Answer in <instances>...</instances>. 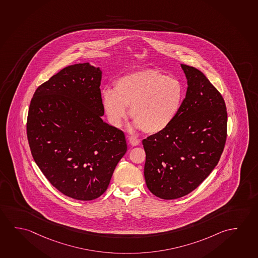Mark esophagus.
<instances>
[{"mask_svg":"<svg viewBox=\"0 0 258 258\" xmlns=\"http://www.w3.org/2000/svg\"><path fill=\"white\" fill-rule=\"evenodd\" d=\"M129 143L133 146H137V145H139L140 143H141V141L139 139H137V138H135V137H129Z\"/></svg>","mask_w":258,"mask_h":258,"instance_id":"34e87169","label":"esophagus"}]
</instances>
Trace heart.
Listing matches in <instances>:
<instances>
[{
  "instance_id": "1",
  "label": "heart",
  "mask_w": 258,
  "mask_h": 258,
  "mask_svg": "<svg viewBox=\"0 0 258 258\" xmlns=\"http://www.w3.org/2000/svg\"><path fill=\"white\" fill-rule=\"evenodd\" d=\"M184 88L177 79L160 71L142 70L116 79L114 90L102 92V106L109 123L121 126L128 115L141 131L155 135L167 129L179 114Z\"/></svg>"
}]
</instances>
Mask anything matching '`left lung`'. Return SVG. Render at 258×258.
<instances>
[{
  "instance_id": "obj_1",
  "label": "left lung",
  "mask_w": 258,
  "mask_h": 258,
  "mask_svg": "<svg viewBox=\"0 0 258 258\" xmlns=\"http://www.w3.org/2000/svg\"><path fill=\"white\" fill-rule=\"evenodd\" d=\"M187 90L179 114L164 131L143 141L147 187L165 200L199 186L220 160L227 139L225 101L201 71L181 64Z\"/></svg>"
}]
</instances>
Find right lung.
I'll return each instance as SVG.
<instances>
[{
	"label": "right lung",
	"instance_id": "obj_1",
	"mask_svg": "<svg viewBox=\"0 0 258 258\" xmlns=\"http://www.w3.org/2000/svg\"><path fill=\"white\" fill-rule=\"evenodd\" d=\"M101 71L89 62L67 66L37 88L27 136L35 162L66 197L102 196L127 151L124 134L103 122Z\"/></svg>",
	"mask_w": 258,
	"mask_h": 258
}]
</instances>
